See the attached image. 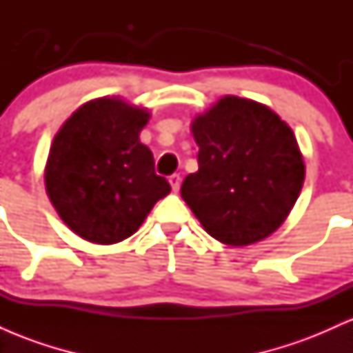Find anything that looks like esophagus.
<instances>
[{
  "label": "esophagus",
  "mask_w": 353,
  "mask_h": 353,
  "mask_svg": "<svg viewBox=\"0 0 353 353\" xmlns=\"http://www.w3.org/2000/svg\"><path fill=\"white\" fill-rule=\"evenodd\" d=\"M169 182H171V188H172L174 192H177V190H179V188H181V176H179V174H172V176L169 177Z\"/></svg>",
  "instance_id": "esophagus-1"
}]
</instances>
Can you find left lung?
I'll return each mask as SVG.
<instances>
[{"label":"left lung","mask_w":353,"mask_h":353,"mask_svg":"<svg viewBox=\"0 0 353 353\" xmlns=\"http://www.w3.org/2000/svg\"><path fill=\"white\" fill-rule=\"evenodd\" d=\"M199 171L181 196L214 239L249 245L281 228L305 165L292 129L264 104L225 96L192 123Z\"/></svg>","instance_id":"8db88e82"}]
</instances>
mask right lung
Segmentation results:
<instances>
[{
    "label": "right lung",
    "instance_id": "1",
    "mask_svg": "<svg viewBox=\"0 0 353 353\" xmlns=\"http://www.w3.org/2000/svg\"><path fill=\"white\" fill-rule=\"evenodd\" d=\"M149 112L114 98L89 101L52 141L44 181L48 196L72 232L94 244H116L139 229L171 192L139 141Z\"/></svg>",
    "mask_w": 353,
    "mask_h": 353
}]
</instances>
